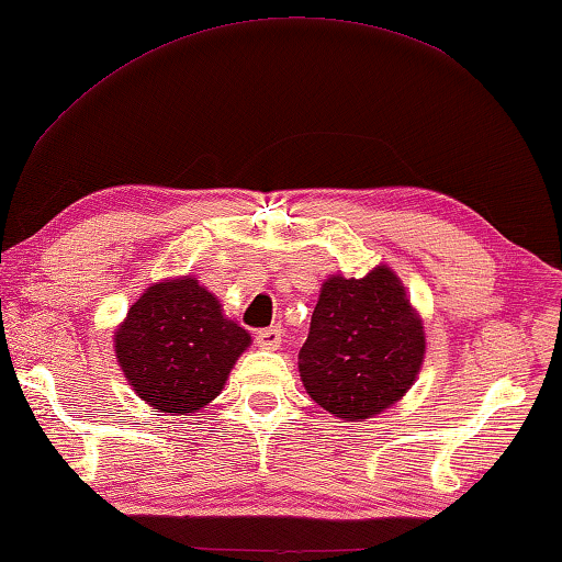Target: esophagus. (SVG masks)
<instances>
[{
	"mask_svg": "<svg viewBox=\"0 0 562 562\" xmlns=\"http://www.w3.org/2000/svg\"><path fill=\"white\" fill-rule=\"evenodd\" d=\"M257 345L262 347V350H280L282 345V329L280 327H265L257 333Z\"/></svg>",
	"mask_w": 562,
	"mask_h": 562,
	"instance_id": "esophagus-1",
	"label": "esophagus"
}]
</instances>
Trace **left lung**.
Wrapping results in <instances>:
<instances>
[{
	"label": "left lung",
	"mask_w": 562,
	"mask_h": 562,
	"mask_svg": "<svg viewBox=\"0 0 562 562\" xmlns=\"http://www.w3.org/2000/svg\"><path fill=\"white\" fill-rule=\"evenodd\" d=\"M423 358V319L397 274L380 265L360 280L323 282L297 368L319 407L360 423L403 400Z\"/></svg>",
	"instance_id": "obj_1"
}]
</instances>
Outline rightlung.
<instances>
[{
	"label": "right lung",
	"mask_w": 562,
	"mask_h": 562,
	"mask_svg": "<svg viewBox=\"0 0 562 562\" xmlns=\"http://www.w3.org/2000/svg\"><path fill=\"white\" fill-rule=\"evenodd\" d=\"M249 333L192 274L149 284L114 333L132 390L157 413H198L225 387Z\"/></svg>",
	"instance_id": "add662e5"
}]
</instances>
